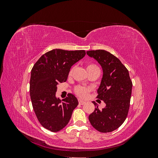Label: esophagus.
I'll return each instance as SVG.
<instances>
[{"label":"esophagus","mask_w":158,"mask_h":158,"mask_svg":"<svg viewBox=\"0 0 158 158\" xmlns=\"http://www.w3.org/2000/svg\"><path fill=\"white\" fill-rule=\"evenodd\" d=\"M78 103H79V104L80 105H84L85 102H84V101H82V100H81V99H78Z\"/></svg>","instance_id":"esophagus-1"}]
</instances>
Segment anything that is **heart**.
Wrapping results in <instances>:
<instances>
[{
	"label": "heart",
	"mask_w": 158,
	"mask_h": 158,
	"mask_svg": "<svg viewBox=\"0 0 158 158\" xmlns=\"http://www.w3.org/2000/svg\"><path fill=\"white\" fill-rule=\"evenodd\" d=\"M95 65L92 64H88L87 66V69H89L90 68H93V67H95ZM73 68H71L70 71H69V74H71L72 73H73ZM75 91V93L77 94L79 97L80 98H85L88 95V92L89 89L87 88H85V87H82V86H78L76 87L74 89Z\"/></svg>",
	"instance_id": "obj_1"
}]
</instances>
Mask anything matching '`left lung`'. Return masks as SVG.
Instances as JSON below:
<instances>
[{
    "instance_id": "1",
    "label": "left lung",
    "mask_w": 158,
    "mask_h": 158,
    "mask_svg": "<svg viewBox=\"0 0 158 158\" xmlns=\"http://www.w3.org/2000/svg\"><path fill=\"white\" fill-rule=\"evenodd\" d=\"M101 65L103 76L98 89L97 98L103 100L106 106L99 110L95 107L89 115L94 128L101 132L116 130L125 121L132 94V83L128 71L115 56L105 50L86 51ZM94 105L95 103L93 102Z\"/></svg>"
}]
</instances>
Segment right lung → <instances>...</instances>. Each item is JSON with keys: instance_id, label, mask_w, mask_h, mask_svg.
Listing matches in <instances>:
<instances>
[{"instance_id": "obj_1", "label": "right lung", "mask_w": 158, "mask_h": 158, "mask_svg": "<svg viewBox=\"0 0 158 158\" xmlns=\"http://www.w3.org/2000/svg\"><path fill=\"white\" fill-rule=\"evenodd\" d=\"M85 55L84 50L55 49L42 55L33 65L30 84L31 103L38 121L47 130H62L78 105L73 94L61 100L56 97V92L57 85L67 80L72 66Z\"/></svg>"}]
</instances>
